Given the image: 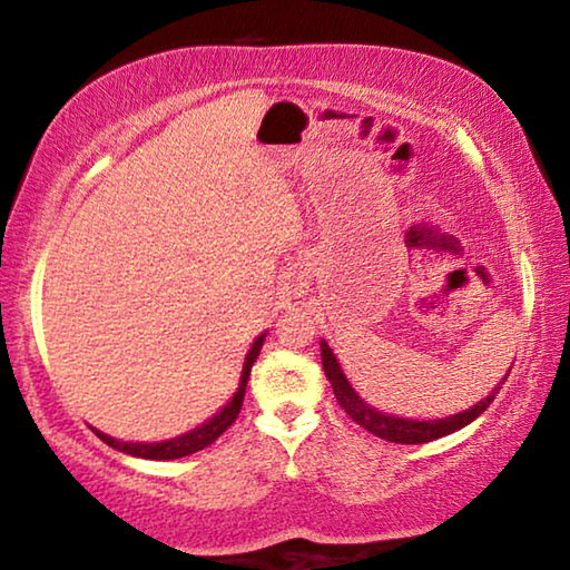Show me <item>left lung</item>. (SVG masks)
Here are the masks:
<instances>
[{
    "label": "left lung",
    "mask_w": 570,
    "mask_h": 570,
    "mask_svg": "<svg viewBox=\"0 0 570 570\" xmlns=\"http://www.w3.org/2000/svg\"><path fill=\"white\" fill-rule=\"evenodd\" d=\"M322 364H324V374L326 380L332 382L334 397L340 402V407L350 414V417L362 424L366 432L377 435L387 442H400V445H424V442H432L438 438H445L450 432H455L460 428H465L475 417H480L490 404H493L495 394L503 387L508 374L503 380L498 382V387L488 394L485 400H480L478 404H472L470 410L460 412V414H450L445 420H407V417H394V414H384L372 404H366L360 394L354 392V387L350 384V380L344 377L340 362H336L334 352L330 350V344L322 340Z\"/></svg>",
    "instance_id": "obj_1"
}]
</instances>
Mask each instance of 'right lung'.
<instances>
[{"mask_svg": "<svg viewBox=\"0 0 570 570\" xmlns=\"http://www.w3.org/2000/svg\"><path fill=\"white\" fill-rule=\"evenodd\" d=\"M264 340H266V334L258 336L254 346L248 350L246 362H244V372H240V382H238V390H236L234 397H230L228 404H224V410L216 412L208 422L200 424V428L190 430L180 438L163 440V442H120V440L105 435V432H98V430H95V435H98L105 442V445H110L112 450H120V452H125V455L146 458V460H178V458H186V455H193V452L208 448L210 442H216L230 428V424L236 422L238 412H240V404H244L250 366H254L258 352H262Z\"/></svg>", "mask_w": 570, "mask_h": 570, "instance_id": "add662e5", "label": "right lung"}]
</instances>
